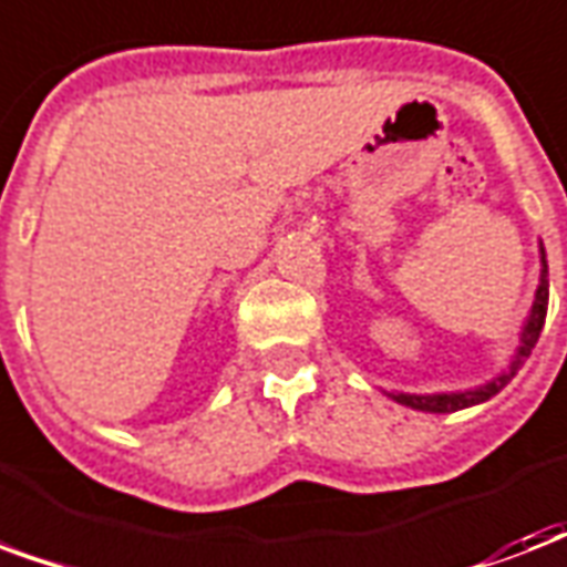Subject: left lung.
Wrapping results in <instances>:
<instances>
[{"label":"left lung","instance_id":"8db88e82","mask_svg":"<svg viewBox=\"0 0 567 567\" xmlns=\"http://www.w3.org/2000/svg\"><path fill=\"white\" fill-rule=\"evenodd\" d=\"M542 285H538V291H535V302H533V312H529V321L524 327V336H520V348H517V357L508 369L499 374L496 380L485 383V386L478 389H466V392H449V395H404V392H389L392 401H399L404 408L413 410H425V413H455V410L473 408V404H482V401L494 399L496 392L508 383V380L520 371V365L526 362V357L533 353L535 341L542 336L544 318H547V300H550V282H547V261H544V249H542Z\"/></svg>","mask_w":567,"mask_h":567}]
</instances>
